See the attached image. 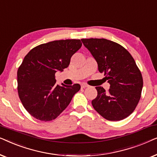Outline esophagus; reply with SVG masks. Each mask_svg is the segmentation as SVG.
<instances>
[{
  "instance_id": "34e87169",
  "label": "esophagus",
  "mask_w": 157,
  "mask_h": 157,
  "mask_svg": "<svg viewBox=\"0 0 157 157\" xmlns=\"http://www.w3.org/2000/svg\"><path fill=\"white\" fill-rule=\"evenodd\" d=\"M88 86H89L86 84V83H82V84H81V88H82V89H85V88H86Z\"/></svg>"
}]
</instances>
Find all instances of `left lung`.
I'll list each match as a JSON object with an SVG mask.
<instances>
[{
    "instance_id": "1",
    "label": "left lung",
    "mask_w": 157,
    "mask_h": 157,
    "mask_svg": "<svg viewBox=\"0 0 157 157\" xmlns=\"http://www.w3.org/2000/svg\"><path fill=\"white\" fill-rule=\"evenodd\" d=\"M104 73L110 89L106 92L96 87L97 96L92 100L94 109L109 121H120L134 111L141 98L143 78L136 62L121 45L105 38L81 39Z\"/></svg>"
}]
</instances>
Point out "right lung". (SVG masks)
Here are the masks:
<instances>
[{"label":"right lung","mask_w":157,"mask_h":157,"mask_svg":"<svg viewBox=\"0 0 157 157\" xmlns=\"http://www.w3.org/2000/svg\"><path fill=\"white\" fill-rule=\"evenodd\" d=\"M81 46L78 39L53 40L35 47L25 56L17 72L18 92L32 117L44 121L55 119L80 90L78 83L57 85L55 74L68 67Z\"/></svg>","instance_id":"add662e5"}]
</instances>
